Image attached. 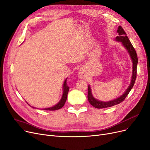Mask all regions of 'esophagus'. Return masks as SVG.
<instances>
[{"mask_svg":"<svg viewBox=\"0 0 150 150\" xmlns=\"http://www.w3.org/2000/svg\"><path fill=\"white\" fill-rule=\"evenodd\" d=\"M79 77L80 78L82 79V78H84L86 77V74H85V72L83 71V69H80L79 71Z\"/></svg>","mask_w":150,"mask_h":150,"instance_id":"1","label":"esophagus"}]
</instances>
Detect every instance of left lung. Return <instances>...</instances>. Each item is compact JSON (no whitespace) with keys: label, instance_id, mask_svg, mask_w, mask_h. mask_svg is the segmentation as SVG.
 Segmentation results:
<instances>
[{"label":"left lung","instance_id":"left-lung-1","mask_svg":"<svg viewBox=\"0 0 150 150\" xmlns=\"http://www.w3.org/2000/svg\"><path fill=\"white\" fill-rule=\"evenodd\" d=\"M117 32L119 35L115 39L116 40L121 42L122 44L124 45V47L127 49L130 56L132 61V63H133L132 76L131 82L126 91L124 92V93L121 96H120V97L116 99H115L110 101H99L97 99H95L93 97V95L92 94L91 87H90V86H88V95H87L88 100L89 101V103H91L93 107L96 108H99V109L111 107L122 102V101L125 100V98H126L127 96L128 95L129 93L131 91V89L132 88L136 79L137 67V63H138V57H137L136 51L134 48L133 45H132L128 37L127 36L126 33H125L124 30L121 26H119Z\"/></svg>","mask_w":150,"mask_h":150}]
</instances>
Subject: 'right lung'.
Listing matches in <instances>:
<instances>
[{"instance_id": "right-lung-1", "label": "right lung", "mask_w": 150, "mask_h": 150, "mask_svg": "<svg viewBox=\"0 0 150 150\" xmlns=\"http://www.w3.org/2000/svg\"><path fill=\"white\" fill-rule=\"evenodd\" d=\"M67 79H66L64 82V84H63V95L62 99L60 100V101L55 106H53L52 107L50 108H44L43 109L44 110H49V111H55V110H57L62 108L64 106L66 101H67V97H68V91L69 87L68 86V84L67 83ZM33 108H34V107H33Z\"/></svg>"}]
</instances>
